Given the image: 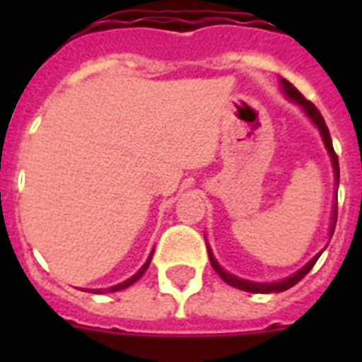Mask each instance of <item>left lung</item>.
<instances>
[{"label": "left lung", "instance_id": "obj_1", "mask_svg": "<svg viewBox=\"0 0 362 362\" xmlns=\"http://www.w3.org/2000/svg\"><path fill=\"white\" fill-rule=\"evenodd\" d=\"M281 86H284V92L287 93V98H291L295 103H298L300 107H303L304 110H306V115L312 118V122H314L317 127H320L321 131V136H323V142H325L327 150H329V153H331V159H332V167H334V175H337V182L338 178H340V167H338V156L337 152H334V148H332V141H331V133H329V127H327L325 120H323V116H321V112L317 110V107H315L312 101H308V99L304 98L303 93L298 92L297 88L293 86L291 82L286 81V78H281ZM334 223H337V209H334V221H332V229H331V237L332 233H334ZM206 250H209V257H210V264H212V269L218 272V274L221 276V280L226 281V284H229V286L237 287V289H242V291H250V293H281L286 291V289H289V287H293L295 284H298V281L303 280L304 276L308 274L310 270H312V267L315 264V261L320 259V255H315L312 261H310L306 267H303V269L298 270L297 274L289 276L287 280H281L278 281V284H253V281H246V280H240V278H237V276L229 274V272H226V270L221 269L220 264H218V261L214 259V255H212V252H210L209 244H206Z\"/></svg>", "mask_w": 362, "mask_h": 362}]
</instances>
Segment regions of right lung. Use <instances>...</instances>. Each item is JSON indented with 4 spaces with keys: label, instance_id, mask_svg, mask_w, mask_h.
<instances>
[{
    "label": "right lung",
    "instance_id": "right-lung-1",
    "mask_svg": "<svg viewBox=\"0 0 362 362\" xmlns=\"http://www.w3.org/2000/svg\"><path fill=\"white\" fill-rule=\"evenodd\" d=\"M150 261H152V255H150V257H148V261H146V263L142 264V269L139 270V272H136L135 276H131L129 280L122 281V284H118V286H115V287H109V289H107V291H110V293H115V291H122V289H125V287H129L131 284H135V281L139 280V278H141V276L144 274V272H146V269H148V264H150ZM95 293H101V289H95Z\"/></svg>",
    "mask_w": 362,
    "mask_h": 362
}]
</instances>
